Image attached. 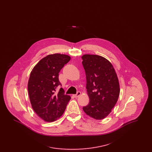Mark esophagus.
Wrapping results in <instances>:
<instances>
[{
  "mask_svg": "<svg viewBox=\"0 0 152 152\" xmlns=\"http://www.w3.org/2000/svg\"><path fill=\"white\" fill-rule=\"evenodd\" d=\"M80 94H81V92H77V94H73V96L75 97H78L79 96H80Z\"/></svg>",
  "mask_w": 152,
  "mask_h": 152,
  "instance_id": "esophagus-1",
  "label": "esophagus"
}]
</instances>
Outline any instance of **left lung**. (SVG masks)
<instances>
[{
	"label": "left lung",
	"instance_id": "obj_1",
	"mask_svg": "<svg viewBox=\"0 0 152 152\" xmlns=\"http://www.w3.org/2000/svg\"><path fill=\"white\" fill-rule=\"evenodd\" d=\"M85 69L89 102L83 109L88 116L102 120L112 112L120 94V85L112 63L102 56L86 54L81 56Z\"/></svg>",
	"mask_w": 152,
	"mask_h": 152
}]
</instances>
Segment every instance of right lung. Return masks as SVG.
Wrapping results in <instances>:
<instances>
[{
  "label": "right lung",
  "instance_id": "add662e5",
  "mask_svg": "<svg viewBox=\"0 0 152 152\" xmlns=\"http://www.w3.org/2000/svg\"><path fill=\"white\" fill-rule=\"evenodd\" d=\"M71 59L68 55L55 53L41 59L30 73L28 91L32 108L46 122L57 120L63 115L71 99L64 94L58 80V73Z\"/></svg>",
  "mask_w": 152,
  "mask_h": 152
}]
</instances>
